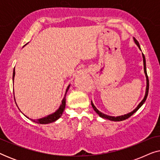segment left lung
Listing matches in <instances>:
<instances>
[{
  "instance_id": "obj_1",
  "label": "left lung",
  "mask_w": 160,
  "mask_h": 160,
  "mask_svg": "<svg viewBox=\"0 0 160 160\" xmlns=\"http://www.w3.org/2000/svg\"><path fill=\"white\" fill-rule=\"evenodd\" d=\"M133 40H134L135 44H136L138 47L139 49L141 50V47H140V44L138 43V41L135 38H133ZM142 56H143V69H144V73H145L146 75V93H145V96H144L143 99L141 100V102H140V103L138 105V106L135 108L134 110L132 111H131V112L127 113V114H124V115H122V116H118V117H112V116H108V115H106L105 114V113L100 112V111L98 110V109L96 108V107L94 106L92 101L91 100V104H92V108L94 109V111H95L96 113H98V115L100 116L101 118H103V119H108V120H111V121H114V122H119V121H123V120H125L127 119H128L129 117H130L131 116H132L133 113H135L136 111L138 110V109L141 108L142 106V105H143L144 102H145L146 98H147V96H148V88H149V82H148V76H147V72H146V59H145V56H144V54L142 53Z\"/></svg>"
}]
</instances>
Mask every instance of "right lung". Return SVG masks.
I'll list each match as a JSON object with an SVG mask.
<instances>
[{
    "label": "right lung",
    "instance_id": "1",
    "mask_svg": "<svg viewBox=\"0 0 160 160\" xmlns=\"http://www.w3.org/2000/svg\"><path fill=\"white\" fill-rule=\"evenodd\" d=\"M14 76H15V70L14 69V71H13V77H12L13 82H14ZM69 87H70V85H68V87H67L66 91H65V96H64V98H63V99L62 100V103H61L60 107H59V108L55 111V112H54L53 113H51V114L48 115V116H47V117L41 118V119H36V120H35V119L34 120L33 119H30V120H32V122H36V123H38V124H49V123H52V122H55L56 120H58L59 118H60L61 116L62 115L63 111H64V110H65V97H66L67 92L68 91ZM14 99H15V98H14ZM16 104H17V102H16ZM25 117L28 118L27 116H25ZM28 119H29V118H28Z\"/></svg>",
    "mask_w": 160,
    "mask_h": 160
}]
</instances>
